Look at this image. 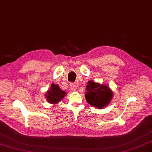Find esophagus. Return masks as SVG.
Wrapping results in <instances>:
<instances>
[{
  "label": "esophagus",
  "mask_w": 152,
  "mask_h": 152,
  "mask_svg": "<svg viewBox=\"0 0 152 152\" xmlns=\"http://www.w3.org/2000/svg\"><path fill=\"white\" fill-rule=\"evenodd\" d=\"M70 87H71V89L73 91H75L77 90V86L75 83H71Z\"/></svg>",
  "instance_id": "1"
}]
</instances>
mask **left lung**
<instances>
[{
	"label": "left lung",
	"instance_id": "obj_1",
	"mask_svg": "<svg viewBox=\"0 0 152 152\" xmlns=\"http://www.w3.org/2000/svg\"><path fill=\"white\" fill-rule=\"evenodd\" d=\"M85 98L87 102L98 108H103L110 103L113 93L109 87L104 84L89 80L86 86Z\"/></svg>",
	"mask_w": 152,
	"mask_h": 152
}]
</instances>
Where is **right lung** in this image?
Wrapping results in <instances>:
<instances>
[{
  "label": "right lung",
  "mask_w": 152,
  "mask_h": 152,
  "mask_svg": "<svg viewBox=\"0 0 152 152\" xmlns=\"http://www.w3.org/2000/svg\"><path fill=\"white\" fill-rule=\"evenodd\" d=\"M66 94L65 92L59 88L57 84H52L45 94V98L49 103L56 104L61 101Z\"/></svg>",
  "instance_id": "right-lung-1"
}]
</instances>
